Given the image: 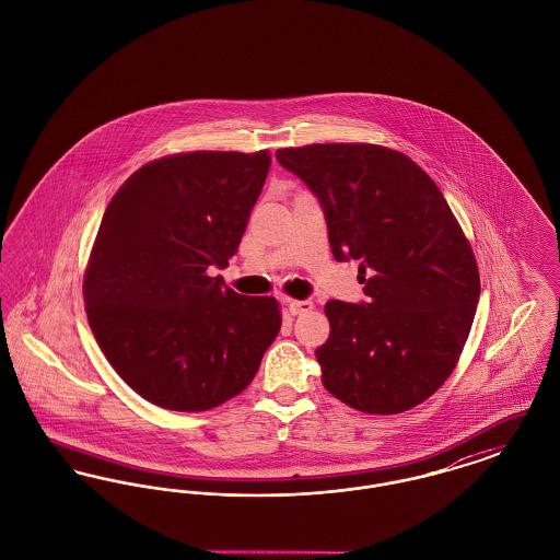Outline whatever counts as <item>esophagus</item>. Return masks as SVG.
Returning a JSON list of instances; mask_svg holds the SVG:
<instances>
[{"label": "esophagus", "instance_id": "1", "mask_svg": "<svg viewBox=\"0 0 560 560\" xmlns=\"http://www.w3.org/2000/svg\"><path fill=\"white\" fill-rule=\"evenodd\" d=\"M288 306H290L292 315H304L315 308V304L311 300H288Z\"/></svg>", "mask_w": 560, "mask_h": 560}]
</instances>
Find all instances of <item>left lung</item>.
<instances>
[{"mask_svg":"<svg viewBox=\"0 0 560 560\" xmlns=\"http://www.w3.org/2000/svg\"><path fill=\"white\" fill-rule=\"evenodd\" d=\"M319 197L334 258L359 260L368 302L329 300L320 382L348 407L402 413L434 395L468 340L480 277L470 241L434 180L388 147L279 149Z\"/></svg>","mask_w":560,"mask_h":560,"instance_id":"1","label":"left lung"}]
</instances>
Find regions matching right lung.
<instances>
[{
    "label": "right lung",
    "instance_id": "obj_1",
    "mask_svg": "<svg viewBox=\"0 0 560 560\" xmlns=\"http://www.w3.org/2000/svg\"><path fill=\"white\" fill-rule=\"evenodd\" d=\"M270 153L190 151L149 161L113 195L83 272L90 327L113 370L170 411L243 393L281 329L270 295L224 288Z\"/></svg>",
    "mask_w": 560,
    "mask_h": 560
}]
</instances>
